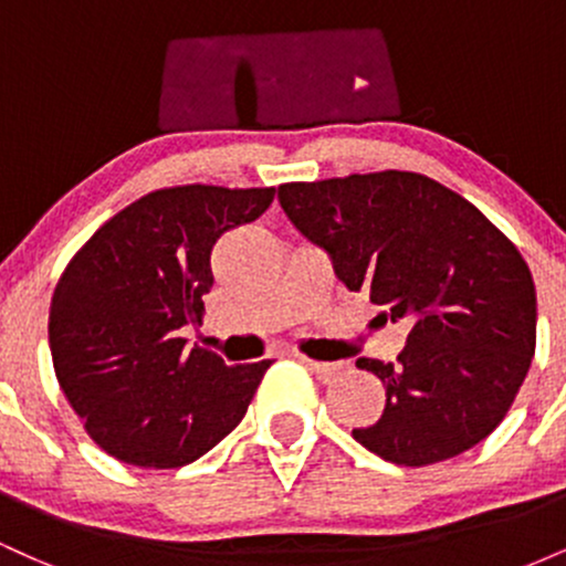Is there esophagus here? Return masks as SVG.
<instances>
[{"label": "esophagus", "instance_id": "esophagus-1", "mask_svg": "<svg viewBox=\"0 0 566 566\" xmlns=\"http://www.w3.org/2000/svg\"><path fill=\"white\" fill-rule=\"evenodd\" d=\"M297 359H301V365H305V369H311V373H316L319 378H333V375L340 373V365H327V361H316V359H308V356H301L297 354Z\"/></svg>", "mask_w": 566, "mask_h": 566}]
</instances>
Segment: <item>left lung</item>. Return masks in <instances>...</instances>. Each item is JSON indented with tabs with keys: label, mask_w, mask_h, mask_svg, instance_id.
<instances>
[{
	"label": "left lung",
	"mask_w": 566,
	"mask_h": 566,
	"mask_svg": "<svg viewBox=\"0 0 566 566\" xmlns=\"http://www.w3.org/2000/svg\"><path fill=\"white\" fill-rule=\"evenodd\" d=\"M279 205L350 292L409 324L396 361L356 359L386 386L354 439L396 465L471 450L505 418L535 356V282L469 199L418 172L279 186Z\"/></svg>",
	"instance_id": "1"
}]
</instances>
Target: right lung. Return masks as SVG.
<instances>
[{"mask_svg":"<svg viewBox=\"0 0 566 566\" xmlns=\"http://www.w3.org/2000/svg\"><path fill=\"white\" fill-rule=\"evenodd\" d=\"M274 188L175 186L103 223L50 303L57 382L90 439L138 469H180L242 423L269 359L229 367L186 348L201 322L220 233L269 210Z\"/></svg>","mask_w":566,"mask_h":566,"instance_id":"obj_1","label":"right lung"}]
</instances>
